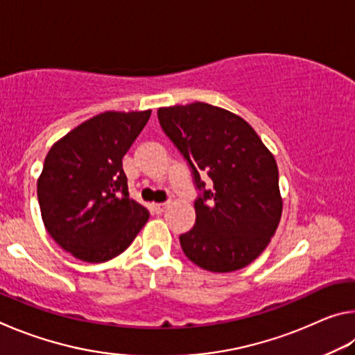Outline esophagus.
Listing matches in <instances>:
<instances>
[{
	"label": "esophagus",
	"instance_id": "obj_1",
	"mask_svg": "<svg viewBox=\"0 0 355 355\" xmlns=\"http://www.w3.org/2000/svg\"><path fill=\"white\" fill-rule=\"evenodd\" d=\"M166 203H153V205H152V209H153V211L156 213V214H161V213H163L164 211V209H166Z\"/></svg>",
	"mask_w": 355,
	"mask_h": 355
}]
</instances>
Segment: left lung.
Returning a JSON list of instances; mask_svg holds the SVG:
<instances>
[{
	"label": "left lung",
	"instance_id": "1",
	"mask_svg": "<svg viewBox=\"0 0 355 355\" xmlns=\"http://www.w3.org/2000/svg\"><path fill=\"white\" fill-rule=\"evenodd\" d=\"M158 120L199 192L196 224L180 235L184 255L211 272L248 266L266 249L282 216L274 156L245 120L222 107L200 101L159 107Z\"/></svg>",
	"mask_w": 355,
	"mask_h": 355
}]
</instances>
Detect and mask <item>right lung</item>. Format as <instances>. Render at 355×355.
<instances>
[{
	"label": "right lung",
	"mask_w": 355,
	"mask_h": 355,
	"mask_svg": "<svg viewBox=\"0 0 355 355\" xmlns=\"http://www.w3.org/2000/svg\"><path fill=\"white\" fill-rule=\"evenodd\" d=\"M152 111L103 112L71 130L48 152L37 182L50 236L76 258L101 263L133 243L148 211L130 199L122 158Z\"/></svg>",
	"instance_id": "add662e5"
}]
</instances>
